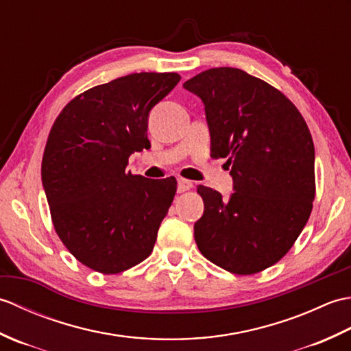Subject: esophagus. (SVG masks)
I'll return each mask as SVG.
<instances>
[{
    "mask_svg": "<svg viewBox=\"0 0 351 351\" xmlns=\"http://www.w3.org/2000/svg\"><path fill=\"white\" fill-rule=\"evenodd\" d=\"M193 189V182L189 180H178V193H185Z\"/></svg>",
    "mask_w": 351,
    "mask_h": 351,
    "instance_id": "1",
    "label": "esophagus"
}]
</instances>
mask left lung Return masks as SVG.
Masks as SVG:
<instances>
[{"mask_svg":"<svg viewBox=\"0 0 351 351\" xmlns=\"http://www.w3.org/2000/svg\"><path fill=\"white\" fill-rule=\"evenodd\" d=\"M205 106L211 156L228 158L234 193L199 185L200 253L234 274H255L293 247L315 199V151L306 122L278 88L237 68L185 81Z\"/></svg>","mask_w":351,"mask_h":351,"instance_id":"8db88e82","label":"left lung"}]
</instances>
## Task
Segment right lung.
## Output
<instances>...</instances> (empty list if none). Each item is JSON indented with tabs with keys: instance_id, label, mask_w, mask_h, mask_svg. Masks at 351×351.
I'll return each mask as SVG.
<instances>
[{
	"instance_id": "right-lung-1",
	"label": "right lung",
	"mask_w": 351,
	"mask_h": 351,
	"mask_svg": "<svg viewBox=\"0 0 351 351\" xmlns=\"http://www.w3.org/2000/svg\"><path fill=\"white\" fill-rule=\"evenodd\" d=\"M175 72H140L95 86L66 104L45 146L42 182L52 225L81 264L117 274L152 253L176 180L126 171L151 147L147 116L180 83Z\"/></svg>"
}]
</instances>
